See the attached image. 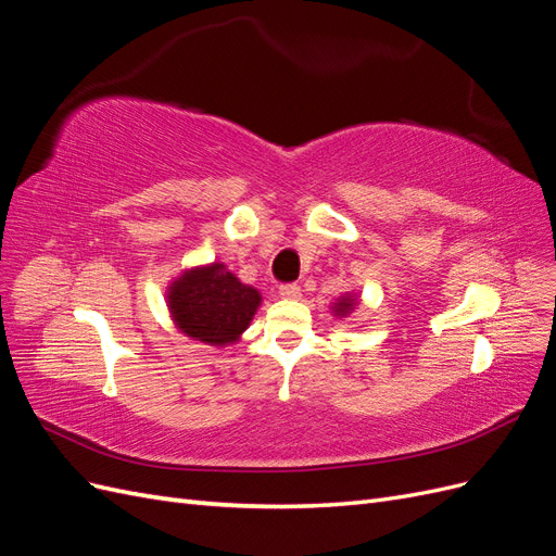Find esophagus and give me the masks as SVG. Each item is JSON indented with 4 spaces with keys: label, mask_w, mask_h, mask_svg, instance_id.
I'll return each mask as SVG.
<instances>
[{
    "label": "esophagus",
    "mask_w": 556,
    "mask_h": 556,
    "mask_svg": "<svg viewBox=\"0 0 556 556\" xmlns=\"http://www.w3.org/2000/svg\"><path fill=\"white\" fill-rule=\"evenodd\" d=\"M280 296L282 299H290V301H296V299H301V288L299 285H280Z\"/></svg>",
    "instance_id": "34e87169"
}]
</instances>
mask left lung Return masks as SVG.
Here are the masks:
<instances>
[{
    "label": "left lung",
    "mask_w": 556,
    "mask_h": 556,
    "mask_svg": "<svg viewBox=\"0 0 556 556\" xmlns=\"http://www.w3.org/2000/svg\"><path fill=\"white\" fill-rule=\"evenodd\" d=\"M359 304H362V296L355 290H352V292H343L341 296H336L331 301L329 311L336 319H350L352 315L359 311Z\"/></svg>",
    "instance_id": "obj_1"
}]
</instances>
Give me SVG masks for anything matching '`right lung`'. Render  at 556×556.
I'll list each match as a JSON object with an SVG mask.
<instances>
[{"label":"right lung","instance_id":"1","mask_svg":"<svg viewBox=\"0 0 556 556\" xmlns=\"http://www.w3.org/2000/svg\"><path fill=\"white\" fill-rule=\"evenodd\" d=\"M164 301L182 336L220 350L241 341L262 306V294L233 276L227 264L208 262L182 268L166 285Z\"/></svg>","mask_w":556,"mask_h":556}]
</instances>
